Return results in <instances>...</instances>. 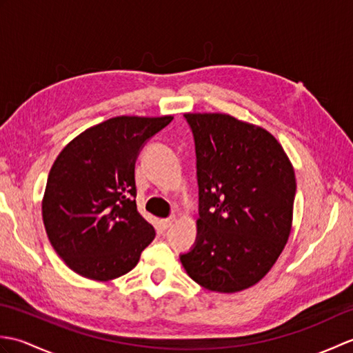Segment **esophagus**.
Returning a JSON list of instances; mask_svg holds the SVG:
<instances>
[{
	"mask_svg": "<svg viewBox=\"0 0 353 353\" xmlns=\"http://www.w3.org/2000/svg\"><path fill=\"white\" fill-rule=\"evenodd\" d=\"M176 221V219L174 216H170V219H165V220H162V226H163V229H168V228H171L172 226V223Z\"/></svg>",
	"mask_w": 353,
	"mask_h": 353,
	"instance_id": "34e87169",
	"label": "esophagus"
}]
</instances>
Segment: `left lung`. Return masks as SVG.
Wrapping results in <instances>:
<instances>
[{"mask_svg":"<svg viewBox=\"0 0 353 353\" xmlns=\"http://www.w3.org/2000/svg\"><path fill=\"white\" fill-rule=\"evenodd\" d=\"M197 156L196 245L181 254L192 281L216 292L253 287L288 241L294 168L259 125L228 114H185Z\"/></svg>","mask_w":353,"mask_h":353,"instance_id":"1","label":"left lung"}]
</instances>
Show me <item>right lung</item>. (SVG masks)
I'll return each instance as SVG.
<instances>
[{
	"mask_svg": "<svg viewBox=\"0 0 353 353\" xmlns=\"http://www.w3.org/2000/svg\"><path fill=\"white\" fill-rule=\"evenodd\" d=\"M165 117H115L89 127L50 170L42 219L52 249L72 272L94 281L129 273L154 239L137 208L134 162Z\"/></svg>",
	"mask_w": 353,
	"mask_h": 353,
	"instance_id": "obj_1",
	"label": "right lung"
}]
</instances>
